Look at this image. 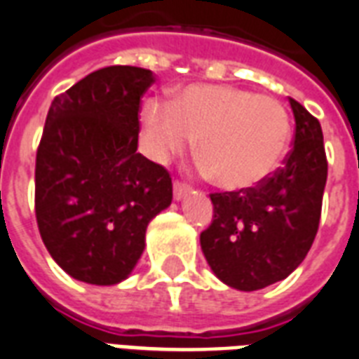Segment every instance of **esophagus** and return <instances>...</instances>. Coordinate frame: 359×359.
<instances>
[{
    "mask_svg": "<svg viewBox=\"0 0 359 359\" xmlns=\"http://www.w3.org/2000/svg\"><path fill=\"white\" fill-rule=\"evenodd\" d=\"M188 191H190V186L182 184V182H179V180H177V182L173 184V196L177 201H180L182 198H186V196H188Z\"/></svg>",
    "mask_w": 359,
    "mask_h": 359,
    "instance_id": "1",
    "label": "esophagus"
}]
</instances>
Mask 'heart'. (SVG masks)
Here are the masks:
<instances>
[{
    "mask_svg": "<svg viewBox=\"0 0 359 359\" xmlns=\"http://www.w3.org/2000/svg\"><path fill=\"white\" fill-rule=\"evenodd\" d=\"M141 122L147 152L158 161L182 152L198 137L201 169L228 190H248L269 179L292 133L280 101L226 84H188L169 105L149 100Z\"/></svg>",
    "mask_w": 359,
    "mask_h": 359,
    "instance_id": "heart-1",
    "label": "heart"
}]
</instances>
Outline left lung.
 Segmentation results:
<instances>
[{"label": "left lung", "mask_w": 359, "mask_h": 359, "mask_svg": "<svg viewBox=\"0 0 359 359\" xmlns=\"http://www.w3.org/2000/svg\"><path fill=\"white\" fill-rule=\"evenodd\" d=\"M294 149L256 188L210 194L212 222L199 243L207 264L229 288L254 292L278 283L305 259L318 231L327 180L320 122L290 97Z\"/></svg>", "instance_id": "1"}]
</instances>
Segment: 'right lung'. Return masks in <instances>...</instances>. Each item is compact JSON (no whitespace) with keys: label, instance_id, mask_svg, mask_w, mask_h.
<instances>
[{"label":"right lung","instance_id":"right-lung-1","mask_svg":"<svg viewBox=\"0 0 359 359\" xmlns=\"http://www.w3.org/2000/svg\"><path fill=\"white\" fill-rule=\"evenodd\" d=\"M152 71L111 65L54 97L35 161L41 239L69 277L113 286L130 277L150 220L173 199L165 169L137 152L139 103Z\"/></svg>","mask_w":359,"mask_h":359}]
</instances>
